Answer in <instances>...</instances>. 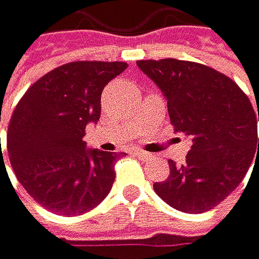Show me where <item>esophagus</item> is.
<instances>
[{
  "instance_id": "esophagus-1",
  "label": "esophagus",
  "mask_w": 259,
  "mask_h": 259,
  "mask_svg": "<svg viewBox=\"0 0 259 259\" xmlns=\"http://www.w3.org/2000/svg\"><path fill=\"white\" fill-rule=\"evenodd\" d=\"M133 155H136L139 158H147V157H150V154H147V152L141 150V149H135V150H133Z\"/></svg>"
}]
</instances>
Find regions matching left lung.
<instances>
[{
  "label": "left lung",
  "instance_id": "1",
  "mask_svg": "<svg viewBox=\"0 0 259 259\" xmlns=\"http://www.w3.org/2000/svg\"><path fill=\"white\" fill-rule=\"evenodd\" d=\"M138 67L166 98L175 131L192 138L186 163L176 166L169 160L168 179L155 183L154 191L184 213L214 208L242 183L259 154L250 99L229 76L197 62L161 59L138 61Z\"/></svg>",
  "mask_w": 259,
  "mask_h": 259
}]
</instances>
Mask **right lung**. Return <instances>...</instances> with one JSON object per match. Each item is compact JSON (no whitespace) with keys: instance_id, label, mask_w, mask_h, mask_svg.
Masks as SVG:
<instances>
[{"instance_id":"add662e5","label":"right lung","mask_w":259,"mask_h":259,"mask_svg":"<svg viewBox=\"0 0 259 259\" xmlns=\"http://www.w3.org/2000/svg\"><path fill=\"white\" fill-rule=\"evenodd\" d=\"M126 62L78 61L33 83L14 109L8 154L30 197L46 210L75 216L93 210L110 192L121 154L88 149L86 124L101 117V94ZM1 120V117H0Z\"/></svg>"}]
</instances>
